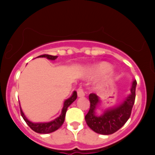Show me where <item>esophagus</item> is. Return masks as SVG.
I'll use <instances>...</instances> for the list:
<instances>
[{"mask_svg": "<svg viewBox=\"0 0 155 155\" xmlns=\"http://www.w3.org/2000/svg\"><path fill=\"white\" fill-rule=\"evenodd\" d=\"M77 92H78V96L80 97V98L81 97H84L85 95V93H84V90L82 89V88H78Z\"/></svg>", "mask_w": 155, "mask_h": 155, "instance_id": "34e87169", "label": "esophagus"}]
</instances>
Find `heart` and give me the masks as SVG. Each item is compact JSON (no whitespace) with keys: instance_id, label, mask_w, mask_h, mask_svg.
Returning <instances> with one entry per match:
<instances>
[{"instance_id":"heart-1","label":"heart","mask_w":155,"mask_h":155,"mask_svg":"<svg viewBox=\"0 0 155 155\" xmlns=\"http://www.w3.org/2000/svg\"><path fill=\"white\" fill-rule=\"evenodd\" d=\"M111 69H112V65L109 63L102 61L87 68V74L90 76H99L108 73L106 79L110 80L114 76V72L111 71Z\"/></svg>"}]
</instances>
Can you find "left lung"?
<instances>
[{"label": "left lung", "instance_id": "obj_1", "mask_svg": "<svg viewBox=\"0 0 155 155\" xmlns=\"http://www.w3.org/2000/svg\"><path fill=\"white\" fill-rule=\"evenodd\" d=\"M137 81L133 80L130 93L118 105L112 107L102 108V100L95 94H89L90 109L85 116L87 126L94 132L102 135H109L119 130L129 120L135 101ZM101 109L100 114L97 110Z\"/></svg>", "mask_w": 155, "mask_h": 155}]
</instances>
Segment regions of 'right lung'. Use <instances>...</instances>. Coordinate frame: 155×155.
Masks as SVG:
<instances>
[{
	"label": "right lung",
	"mask_w": 155,
	"mask_h": 155,
	"mask_svg": "<svg viewBox=\"0 0 155 155\" xmlns=\"http://www.w3.org/2000/svg\"><path fill=\"white\" fill-rule=\"evenodd\" d=\"M38 57H45V58H47L48 60H50V61H55L58 57L57 56L44 54V55L39 56ZM77 96H78L77 95V91H74L71 96L68 98H67L64 102V106H63L62 110H61V115L56 119H54L53 120H52V121L44 122V123H34V122L30 121L29 120H28L26 116H25V115L24 114L22 109L21 108V105H20L21 115L23 117V119H24L25 121L26 122V124H28V127L32 130H34L36 133H39V134H50V133L54 132L57 130H58L63 125L64 120H65V115L66 113H67V110H68V108L76 100ZM19 105H20V103H19Z\"/></svg>",
	"instance_id": "1"
}]
</instances>
